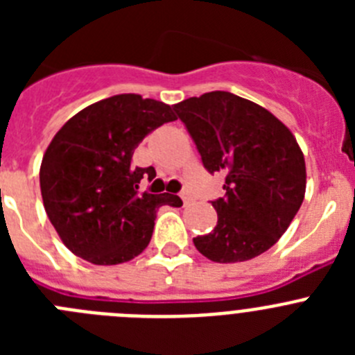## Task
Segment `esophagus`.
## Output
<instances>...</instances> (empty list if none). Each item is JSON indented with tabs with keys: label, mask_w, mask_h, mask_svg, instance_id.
<instances>
[{
	"label": "esophagus",
	"mask_w": 355,
	"mask_h": 355,
	"mask_svg": "<svg viewBox=\"0 0 355 355\" xmlns=\"http://www.w3.org/2000/svg\"><path fill=\"white\" fill-rule=\"evenodd\" d=\"M181 199H183L184 205H188V202H190V193H188V190H183V192H181Z\"/></svg>",
	"instance_id": "34e87169"
}]
</instances>
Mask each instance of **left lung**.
I'll list each match as a JSON object with an SVG mask.
<instances>
[{
	"instance_id": "obj_1",
	"label": "left lung",
	"mask_w": 355,
	"mask_h": 355,
	"mask_svg": "<svg viewBox=\"0 0 355 355\" xmlns=\"http://www.w3.org/2000/svg\"><path fill=\"white\" fill-rule=\"evenodd\" d=\"M208 172L225 174L213 200L215 229L193 245L215 263H240L270 249L299 211L306 162L293 133L274 114L224 90L174 105Z\"/></svg>"
}]
</instances>
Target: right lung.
I'll use <instances>...</instances> for the list:
<instances>
[{
	"label": "right lung",
	"mask_w": 355,
	"mask_h": 355,
	"mask_svg": "<svg viewBox=\"0 0 355 355\" xmlns=\"http://www.w3.org/2000/svg\"><path fill=\"white\" fill-rule=\"evenodd\" d=\"M168 105L119 94L72 115L44 153L40 193L64 245L94 265L131 261L149 245L159 206L180 208L168 193L139 192L153 167L131 165L146 135L175 121Z\"/></svg>",
	"instance_id": "1"
}]
</instances>
